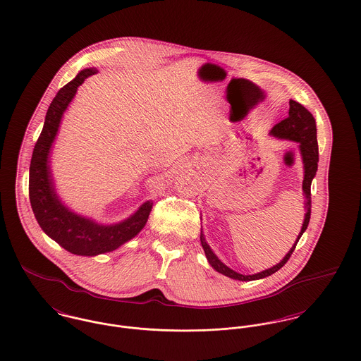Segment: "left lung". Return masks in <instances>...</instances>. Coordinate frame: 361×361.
I'll return each instance as SVG.
<instances>
[{
	"label": "left lung",
	"instance_id": "obj_1",
	"mask_svg": "<svg viewBox=\"0 0 361 361\" xmlns=\"http://www.w3.org/2000/svg\"><path fill=\"white\" fill-rule=\"evenodd\" d=\"M290 110H288V116L286 119H283L281 122H279L278 125H275L269 135L275 139L288 140V141H294L298 144V149L302 158V165H304V181H302V191L305 196V217H304V224L301 228V232L297 236L295 243L293 245V247L290 251L283 257V259L274 265L269 269H265L262 272L254 274V275H242L233 269H231L229 267H226L221 259L214 254V251L209 246V243L206 242L204 233L203 231H200V243L202 247L204 250L206 258L209 261V264L213 267V269H216L217 272H220L226 278L235 279V280H240V281H251V280H258V279L267 278L271 276L272 274L278 272L281 267H284V264L290 259L293 251L295 249L298 240L301 239L302 233L305 232L307 228V224L310 220V184L312 180L316 176L317 171V162H319V147H317V129H316V121L313 118V115L306 110L304 106H301L300 103L290 100Z\"/></svg>",
	"mask_w": 361,
	"mask_h": 361
}]
</instances>
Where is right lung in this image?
<instances>
[{"label": "right lung", "mask_w": 361, "mask_h": 361, "mask_svg": "<svg viewBox=\"0 0 361 361\" xmlns=\"http://www.w3.org/2000/svg\"><path fill=\"white\" fill-rule=\"evenodd\" d=\"M96 73L97 70L94 67L85 68L57 92L47 111L42 132L34 147L28 177L31 209L42 231L63 249L86 257L110 252L133 239L145 226L152 209V200H147L128 219L115 224H100L73 212L56 192L51 152L61 118L77 94L78 86Z\"/></svg>", "instance_id": "add662e5"}]
</instances>
